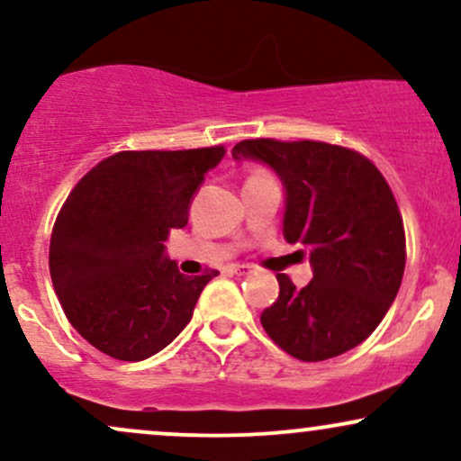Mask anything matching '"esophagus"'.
Returning a JSON list of instances; mask_svg holds the SVG:
<instances>
[{
  "label": "esophagus",
  "mask_w": 461,
  "mask_h": 461,
  "mask_svg": "<svg viewBox=\"0 0 461 461\" xmlns=\"http://www.w3.org/2000/svg\"><path fill=\"white\" fill-rule=\"evenodd\" d=\"M225 271L230 275H249L251 273V267H249V264H230Z\"/></svg>",
  "instance_id": "obj_1"
}]
</instances>
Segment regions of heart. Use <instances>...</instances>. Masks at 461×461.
<instances>
[{
    "instance_id": "heart-1",
    "label": "heart",
    "mask_w": 461,
    "mask_h": 461,
    "mask_svg": "<svg viewBox=\"0 0 461 461\" xmlns=\"http://www.w3.org/2000/svg\"><path fill=\"white\" fill-rule=\"evenodd\" d=\"M262 176H268V173H264V171H256V173H253L251 177H262Z\"/></svg>"
}]
</instances>
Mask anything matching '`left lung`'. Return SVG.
Returning <instances> with one entry per match:
<instances>
[{"label": "left lung", "instance_id": "left-lung-1", "mask_svg": "<svg viewBox=\"0 0 461 461\" xmlns=\"http://www.w3.org/2000/svg\"><path fill=\"white\" fill-rule=\"evenodd\" d=\"M236 160H262L285 188L284 236L310 253L312 282L279 273V297L262 312L268 338L301 362L364 342L382 322L405 271V230L379 168L348 147L319 140H240Z\"/></svg>", "mask_w": 461, "mask_h": 461}]
</instances>
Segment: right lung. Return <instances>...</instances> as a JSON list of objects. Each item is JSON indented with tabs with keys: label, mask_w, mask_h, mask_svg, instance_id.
<instances>
[{
	"label": "right lung",
	"mask_w": 461,
	"mask_h": 461,
	"mask_svg": "<svg viewBox=\"0 0 461 461\" xmlns=\"http://www.w3.org/2000/svg\"><path fill=\"white\" fill-rule=\"evenodd\" d=\"M225 147L119 151L71 190L50 242V273L68 322L95 348L140 362L171 345L219 271L186 277L164 256L173 227Z\"/></svg>",
	"instance_id": "right-lung-1"
}]
</instances>
